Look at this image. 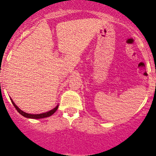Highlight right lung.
<instances>
[{"label": "right lung", "mask_w": 156, "mask_h": 156, "mask_svg": "<svg viewBox=\"0 0 156 156\" xmlns=\"http://www.w3.org/2000/svg\"><path fill=\"white\" fill-rule=\"evenodd\" d=\"M1 85V84H0ZM11 101H12L13 105H14V106L15 107V108L17 109V111L21 115L24 116V117L26 118H29V119H43V118H47V117H49V116H51V115H53L54 113L55 112L57 111V109H58V105L56 106V107L54 109H52V110H51V111L48 112H45V113H42V114H37V115H32V114H28V113H25L23 111H21V109L19 108L18 107H17V105H16L15 104H14V102H13V101L11 100Z\"/></svg>", "instance_id": "1"}]
</instances>
